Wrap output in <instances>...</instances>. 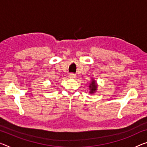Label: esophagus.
<instances>
[{"mask_svg": "<svg viewBox=\"0 0 147 147\" xmlns=\"http://www.w3.org/2000/svg\"><path fill=\"white\" fill-rule=\"evenodd\" d=\"M69 78H71V79H74V78H76V76H75V74H69Z\"/></svg>", "mask_w": 147, "mask_h": 147, "instance_id": "obj_1", "label": "esophagus"}]
</instances>
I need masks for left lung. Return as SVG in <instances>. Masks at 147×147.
<instances>
[{"label": "left lung", "instance_id": "left-lung-1", "mask_svg": "<svg viewBox=\"0 0 147 147\" xmlns=\"http://www.w3.org/2000/svg\"><path fill=\"white\" fill-rule=\"evenodd\" d=\"M96 87H97V85L96 84V83L94 82V81H92L91 83V84H90V85H89L90 90H91V92H91V93H93V92L96 91Z\"/></svg>", "mask_w": 147, "mask_h": 147}]
</instances>
